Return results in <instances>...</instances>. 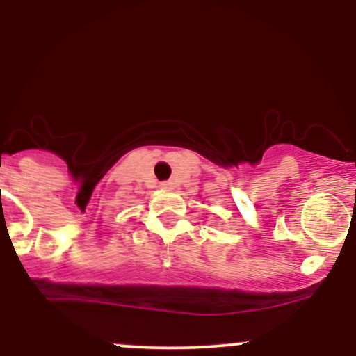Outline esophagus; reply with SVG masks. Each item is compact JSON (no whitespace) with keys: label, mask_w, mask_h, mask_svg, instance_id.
Returning <instances> with one entry per match:
<instances>
[{"label":"esophagus","mask_w":356,"mask_h":356,"mask_svg":"<svg viewBox=\"0 0 356 356\" xmlns=\"http://www.w3.org/2000/svg\"><path fill=\"white\" fill-rule=\"evenodd\" d=\"M161 187H162V189H172L174 182L172 181H164V182H161Z\"/></svg>","instance_id":"1"}]
</instances>
